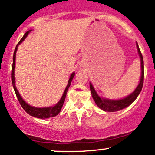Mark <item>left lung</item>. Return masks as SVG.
Masks as SVG:
<instances>
[{"label":"left lung","instance_id":"8db88e82","mask_svg":"<svg viewBox=\"0 0 155 155\" xmlns=\"http://www.w3.org/2000/svg\"><path fill=\"white\" fill-rule=\"evenodd\" d=\"M137 47L138 50L139 54L140 57V61H141V77H140V83H139L138 86L135 89L132 94L128 95L125 98H123L121 100H109V99H104V98H101L98 94H97L96 91L94 88L93 85L91 83H90V89L91 92L92 97H93L94 101H95V104H97L100 109L102 110L105 111V112H116V111H119L121 109H124V108L127 107L128 106L130 105L138 97L140 94V91H141L142 88H143V81H144V62H143V58L142 55V53L140 51V48H139L138 43H137Z\"/></svg>","mask_w":155,"mask_h":155}]
</instances>
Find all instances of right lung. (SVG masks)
<instances>
[{
    "instance_id": "add662e5",
    "label": "right lung",
    "mask_w": 155,
    "mask_h": 155,
    "mask_svg": "<svg viewBox=\"0 0 155 155\" xmlns=\"http://www.w3.org/2000/svg\"><path fill=\"white\" fill-rule=\"evenodd\" d=\"M31 31H27L25 34H24L22 38L20 40V41L18 42V43L17 44V46H15V51H14L13 54V58H12V73H11V79H12V86H13L14 91H15V93L16 94L17 98H18V101H19L20 104H21V107L24 109V110L27 112L28 114H29L31 116L36 117V118H50V117H54L61 112V108L63 107V104L64 103L65 98H66L67 92H68L69 87L70 86V84H71L72 80H73V77L75 76V73H73L70 76V79L68 81V84L67 85L66 88H65L64 92L63 95H62L61 98L59 101V102L56 105H54V107H46V108H36L34 107H31V106L28 105L27 103H25V101L21 97L19 93H18V90L16 89V87H15V76H14V71H15V54H16V51L17 48H18V46L26 38V37L28 36V34H29V32Z\"/></svg>"
}]
</instances>
